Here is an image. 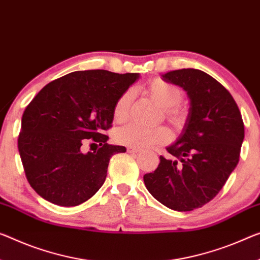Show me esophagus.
<instances>
[{
  "label": "esophagus",
  "instance_id": "1",
  "mask_svg": "<svg viewBox=\"0 0 260 260\" xmlns=\"http://www.w3.org/2000/svg\"><path fill=\"white\" fill-rule=\"evenodd\" d=\"M126 151L129 153H138V152H141V150H138V149H136V147H127L126 149Z\"/></svg>",
  "mask_w": 260,
  "mask_h": 260
}]
</instances>
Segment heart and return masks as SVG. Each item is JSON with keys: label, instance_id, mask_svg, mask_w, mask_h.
<instances>
[{"label": "heart", "instance_id": "b5f03b06", "mask_svg": "<svg viewBox=\"0 0 260 260\" xmlns=\"http://www.w3.org/2000/svg\"><path fill=\"white\" fill-rule=\"evenodd\" d=\"M144 91L162 108L164 116L174 126L180 127L185 124L187 111L180 105L183 93L180 87L165 81L162 79H154L144 87ZM133 101V93L125 91L117 100L114 107V119L116 122L124 121L127 110ZM116 142L136 149H145L153 145L165 144L171 139L170 131L164 126L144 127L137 124H126L119 127L115 135Z\"/></svg>", "mask_w": 260, "mask_h": 260}]
</instances>
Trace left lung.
Instances as JSON below:
<instances>
[{
  "mask_svg": "<svg viewBox=\"0 0 260 260\" xmlns=\"http://www.w3.org/2000/svg\"><path fill=\"white\" fill-rule=\"evenodd\" d=\"M162 79L187 91L189 114L180 137L166 149L175 160L160 155L144 182L164 206L190 211L216 197L237 166L244 123L231 94L205 72L182 69Z\"/></svg>",
  "mask_w": 260,
  "mask_h": 260,
  "instance_id": "8db88e82",
  "label": "left lung"
}]
</instances>
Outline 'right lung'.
Here are the masks:
<instances>
[{
	"instance_id": "right-lung-1",
	"label": "right lung",
	"mask_w": 260,
	"mask_h": 260,
	"mask_svg": "<svg viewBox=\"0 0 260 260\" xmlns=\"http://www.w3.org/2000/svg\"><path fill=\"white\" fill-rule=\"evenodd\" d=\"M139 78L105 70L78 71L53 80L24 110L18 151L25 177L36 193L62 207L90 199L106 180L111 155L124 146L109 145L114 107ZM87 139L101 148L81 152Z\"/></svg>"
}]
</instances>
